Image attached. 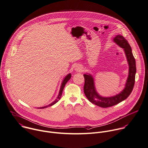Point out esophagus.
Returning <instances> with one entry per match:
<instances>
[{"label": "esophagus", "instance_id": "obj_1", "mask_svg": "<svg viewBox=\"0 0 148 148\" xmlns=\"http://www.w3.org/2000/svg\"><path fill=\"white\" fill-rule=\"evenodd\" d=\"M74 69L76 71H82V69H83V67L80 65H76L75 68H74Z\"/></svg>", "mask_w": 148, "mask_h": 148}]
</instances>
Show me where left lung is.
Masks as SVG:
<instances>
[{"mask_svg": "<svg viewBox=\"0 0 148 148\" xmlns=\"http://www.w3.org/2000/svg\"><path fill=\"white\" fill-rule=\"evenodd\" d=\"M113 42L124 49L129 66L128 76L123 90L114 96L102 97L96 91L93 77L90 74L83 75L85 81L84 92L86 97L90 102L102 108L110 107L125 100L131 93L135 83L136 64L131 46L122 35H117L113 39Z\"/></svg>", "mask_w": 148, "mask_h": 148, "instance_id": "1", "label": "left lung"}]
</instances>
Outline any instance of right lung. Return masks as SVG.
Segmentation results:
<instances>
[{
    "label": "right lung",
    "mask_w": 148,
    "mask_h": 148,
    "mask_svg": "<svg viewBox=\"0 0 148 148\" xmlns=\"http://www.w3.org/2000/svg\"><path fill=\"white\" fill-rule=\"evenodd\" d=\"M71 77V73H69L68 75H67L65 77V78L64 79V80H63V81H62V84H61V87H60V92H59V94H58V95L57 99H56L54 102H53L51 103L50 104H49V105H46V106H45L40 107V108H38V109H44V108H47V107H49V106H51L54 105L55 103H56L60 99V98H61V95H62V93L64 88V87H65L66 83L70 80Z\"/></svg>",
    "instance_id": "obj_1"
}]
</instances>
